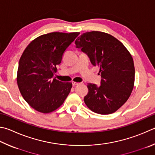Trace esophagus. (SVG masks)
<instances>
[{
    "label": "esophagus",
    "mask_w": 155,
    "mask_h": 155,
    "mask_svg": "<svg viewBox=\"0 0 155 155\" xmlns=\"http://www.w3.org/2000/svg\"><path fill=\"white\" fill-rule=\"evenodd\" d=\"M72 85H74V86H75V85H78V84H79V83H77V82H74V81H72Z\"/></svg>",
    "instance_id": "1"
}]
</instances>
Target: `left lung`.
I'll return each instance as SVG.
<instances>
[{
	"mask_svg": "<svg viewBox=\"0 0 155 155\" xmlns=\"http://www.w3.org/2000/svg\"><path fill=\"white\" fill-rule=\"evenodd\" d=\"M76 47L100 68V86L87 83L88 94L84 102L95 113L109 114L120 108L134 88L135 68L128 50L116 38L107 33L92 31L75 41Z\"/></svg>",
	"mask_w": 155,
	"mask_h": 155,
	"instance_id": "obj_1",
	"label": "left lung"
}]
</instances>
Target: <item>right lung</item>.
<instances>
[{
    "label": "right lung",
    "instance_id": "obj_1",
    "mask_svg": "<svg viewBox=\"0 0 155 155\" xmlns=\"http://www.w3.org/2000/svg\"><path fill=\"white\" fill-rule=\"evenodd\" d=\"M79 32H51L38 36L25 49L19 61L17 82L24 99L38 112L58 108L68 96L72 83L53 78L65 50Z\"/></svg>",
    "mask_w": 155,
    "mask_h": 155
}]
</instances>
